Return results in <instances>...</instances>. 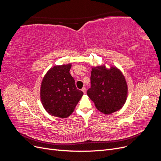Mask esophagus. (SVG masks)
<instances>
[{"instance_id":"esophagus-1","label":"esophagus","mask_w":161,"mask_h":161,"mask_svg":"<svg viewBox=\"0 0 161 161\" xmlns=\"http://www.w3.org/2000/svg\"><path fill=\"white\" fill-rule=\"evenodd\" d=\"M82 91L84 93H85V92H86V88H85V87H83V88L82 89Z\"/></svg>"}]
</instances>
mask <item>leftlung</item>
<instances>
[{
    "label": "left lung",
    "instance_id": "obj_1",
    "mask_svg": "<svg viewBox=\"0 0 161 161\" xmlns=\"http://www.w3.org/2000/svg\"><path fill=\"white\" fill-rule=\"evenodd\" d=\"M91 87L87 95L96 108L105 115L119 110L125 104L128 88L125 78L116 66L91 67Z\"/></svg>",
    "mask_w": 161,
    "mask_h": 161
}]
</instances>
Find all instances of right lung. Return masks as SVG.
<instances>
[{
    "label": "right lung",
    "mask_w": 161,
    "mask_h": 161,
    "mask_svg": "<svg viewBox=\"0 0 161 161\" xmlns=\"http://www.w3.org/2000/svg\"><path fill=\"white\" fill-rule=\"evenodd\" d=\"M71 66V64H67L50 68L42 81V105L48 114L57 118L70 116L83 95V92L76 89L70 73Z\"/></svg>",
    "instance_id": "right-lung-1"
}]
</instances>
